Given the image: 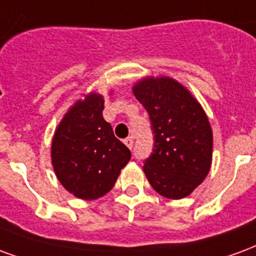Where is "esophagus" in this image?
<instances>
[{
	"mask_svg": "<svg viewBox=\"0 0 256 256\" xmlns=\"http://www.w3.org/2000/svg\"><path fill=\"white\" fill-rule=\"evenodd\" d=\"M124 143H126L128 148H132V147H134V143H135V138H134V136H130V138H126V140H124Z\"/></svg>",
	"mask_w": 256,
	"mask_h": 256,
	"instance_id": "34e87169",
	"label": "esophagus"
}]
</instances>
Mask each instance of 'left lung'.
<instances>
[{
    "label": "left lung",
    "mask_w": 256,
    "mask_h": 256,
    "mask_svg": "<svg viewBox=\"0 0 256 256\" xmlns=\"http://www.w3.org/2000/svg\"><path fill=\"white\" fill-rule=\"evenodd\" d=\"M148 112L154 150L144 162L147 180L160 195L182 199L210 172L212 130L202 105L190 90L169 76H146L132 87Z\"/></svg>",
    "instance_id": "obj_1"
}]
</instances>
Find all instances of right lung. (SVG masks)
<instances>
[{
	"label": "right lung",
	"instance_id": "obj_1",
	"mask_svg": "<svg viewBox=\"0 0 256 256\" xmlns=\"http://www.w3.org/2000/svg\"><path fill=\"white\" fill-rule=\"evenodd\" d=\"M104 95L88 92L70 106L54 130L52 165L74 196L94 200L113 188L130 151L113 134L102 110Z\"/></svg>",
	"mask_w": 256,
	"mask_h": 256
}]
</instances>
